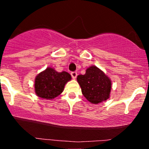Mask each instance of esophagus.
Listing matches in <instances>:
<instances>
[{
	"label": "esophagus",
	"mask_w": 149,
	"mask_h": 149,
	"mask_svg": "<svg viewBox=\"0 0 149 149\" xmlns=\"http://www.w3.org/2000/svg\"><path fill=\"white\" fill-rule=\"evenodd\" d=\"M71 76H72V78H73V79H76V77H77V73L76 72H71Z\"/></svg>",
	"instance_id": "34e87169"
}]
</instances>
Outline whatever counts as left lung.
I'll list each match as a JSON object with an SVG mask.
<instances>
[{
  "instance_id": "obj_1",
  "label": "left lung",
  "mask_w": 149,
  "mask_h": 149,
  "mask_svg": "<svg viewBox=\"0 0 149 149\" xmlns=\"http://www.w3.org/2000/svg\"><path fill=\"white\" fill-rule=\"evenodd\" d=\"M77 81L83 95L90 103L97 104L110 97L111 80L96 66L88 67L85 75L78 76Z\"/></svg>"
}]
</instances>
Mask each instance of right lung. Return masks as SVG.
Here are the masks:
<instances>
[{
	"label": "right lung",
	"mask_w": 149,
	"mask_h": 149,
	"mask_svg": "<svg viewBox=\"0 0 149 149\" xmlns=\"http://www.w3.org/2000/svg\"><path fill=\"white\" fill-rule=\"evenodd\" d=\"M71 80V76L69 73L58 72L54 68L47 67L36 76L35 93L43 100H54L62 93L65 85Z\"/></svg>",
	"instance_id": "add662e5"
}]
</instances>
